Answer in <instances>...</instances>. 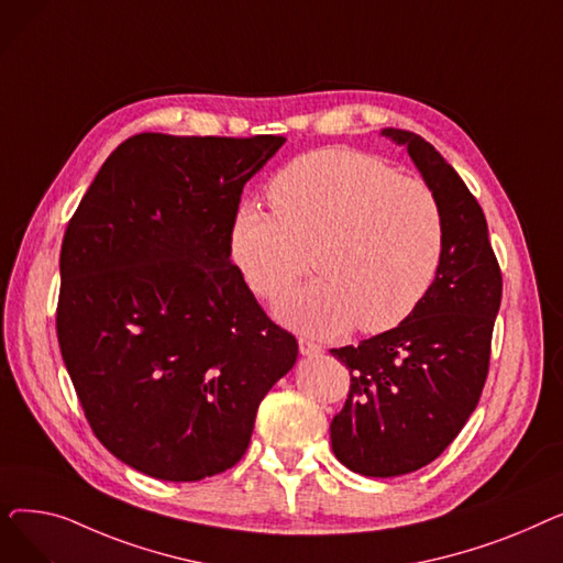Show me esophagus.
Listing matches in <instances>:
<instances>
[{
	"instance_id": "obj_1",
	"label": "esophagus",
	"mask_w": 563,
	"mask_h": 563,
	"mask_svg": "<svg viewBox=\"0 0 563 563\" xmlns=\"http://www.w3.org/2000/svg\"><path fill=\"white\" fill-rule=\"evenodd\" d=\"M299 351H301V356H321V346L319 344H314V342H310V340H306V338H301L299 340Z\"/></svg>"
}]
</instances>
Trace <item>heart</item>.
Returning <instances> with one entry per match:
<instances>
[{"label": "heart", "mask_w": 563, "mask_h": 563, "mask_svg": "<svg viewBox=\"0 0 563 563\" xmlns=\"http://www.w3.org/2000/svg\"><path fill=\"white\" fill-rule=\"evenodd\" d=\"M274 212L242 202L228 234L230 257L253 294L274 299L306 274L276 314L310 335L397 329L427 299L445 246L431 187L349 147H323L287 164L272 183Z\"/></svg>", "instance_id": "1"}]
</instances>
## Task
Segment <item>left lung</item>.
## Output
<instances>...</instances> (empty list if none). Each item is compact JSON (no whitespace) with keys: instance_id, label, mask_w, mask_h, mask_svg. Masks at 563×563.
Listing matches in <instances>:
<instances>
[{"instance_id":"obj_1","label":"left lung","mask_w":563,"mask_h":563,"mask_svg":"<svg viewBox=\"0 0 563 563\" xmlns=\"http://www.w3.org/2000/svg\"><path fill=\"white\" fill-rule=\"evenodd\" d=\"M435 194L445 246L433 287L397 329L331 349L351 372L331 422L333 454L365 477H399L438 459L482 397L501 274L479 202L420 134L386 128Z\"/></svg>"}]
</instances>
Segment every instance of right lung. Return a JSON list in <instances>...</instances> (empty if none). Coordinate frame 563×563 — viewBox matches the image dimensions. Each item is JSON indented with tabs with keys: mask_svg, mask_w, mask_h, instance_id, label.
Listing matches in <instances>:
<instances>
[{
	"mask_svg": "<svg viewBox=\"0 0 563 563\" xmlns=\"http://www.w3.org/2000/svg\"><path fill=\"white\" fill-rule=\"evenodd\" d=\"M283 136L136 134L107 157L62 244L56 335L102 445L164 482L244 456L299 356L230 260L244 185Z\"/></svg>",
	"mask_w": 563,
	"mask_h": 563,
	"instance_id": "obj_1",
	"label": "right lung"
}]
</instances>
